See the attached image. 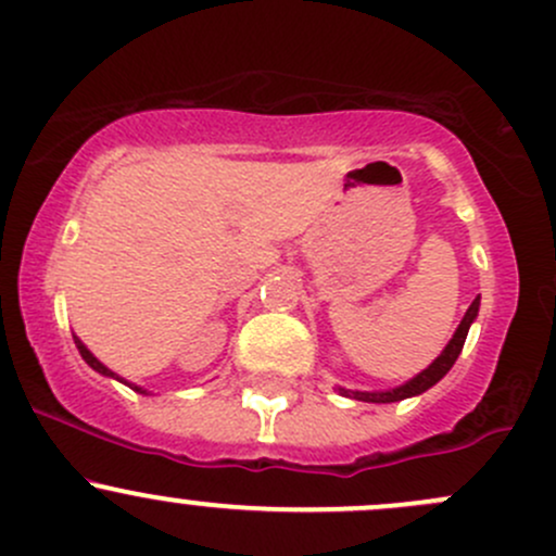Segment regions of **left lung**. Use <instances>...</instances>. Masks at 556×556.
<instances>
[{
  "mask_svg": "<svg viewBox=\"0 0 556 556\" xmlns=\"http://www.w3.org/2000/svg\"><path fill=\"white\" fill-rule=\"evenodd\" d=\"M477 313H480V296H477V300L469 304L467 315H464V318H462V324H458L456 333H453L451 342L445 344V350L440 352V355L434 357V361L429 363V366L424 368L421 374H416L414 379L405 381V384L395 387V390H384V392H361V390H344V387H339V395L352 397V400H363V403H397V400L421 395V392H427L429 387L438 384V381L443 379L447 371H451L453 363H456V357L462 355L464 342H467L469 326L475 324Z\"/></svg>",
  "mask_w": 556,
  "mask_h": 556,
  "instance_id": "obj_1",
  "label": "left lung"
}]
</instances>
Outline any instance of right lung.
Segmentation results:
<instances>
[{
  "label": "right lung",
  "mask_w": 556,
  "mask_h": 556,
  "mask_svg": "<svg viewBox=\"0 0 556 556\" xmlns=\"http://www.w3.org/2000/svg\"><path fill=\"white\" fill-rule=\"evenodd\" d=\"M74 342H76V350H79V355H81V357H85V363H87V366H89V368H92V371H98V374H103V376H111V379H118V381H124V379H122V376H116V374H113V371H111V368H105V366H103V363H100V361H98V357H94V355H92V352H89V350L85 348V342H81V339H79V337H74ZM124 384H127V387H132V390H135V392H142V395H148V390H142V387H137V384H129V381H124Z\"/></svg>",
  "instance_id": "1"
}]
</instances>
